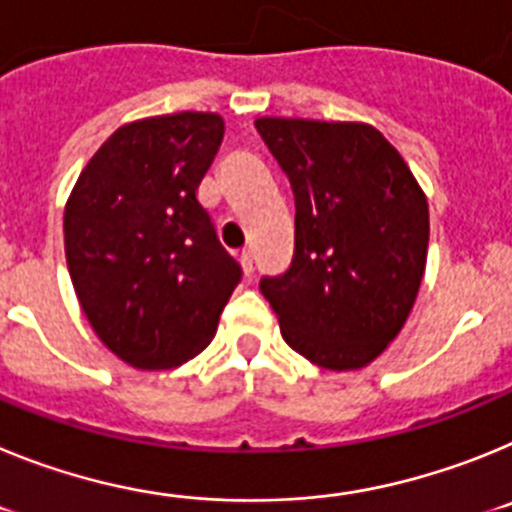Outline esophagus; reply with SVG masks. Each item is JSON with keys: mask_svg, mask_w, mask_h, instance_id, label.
<instances>
[{"mask_svg": "<svg viewBox=\"0 0 512 512\" xmlns=\"http://www.w3.org/2000/svg\"><path fill=\"white\" fill-rule=\"evenodd\" d=\"M241 266H243V274L251 277L253 274V253L251 251H241Z\"/></svg>", "mask_w": 512, "mask_h": 512, "instance_id": "obj_1", "label": "esophagus"}]
</instances>
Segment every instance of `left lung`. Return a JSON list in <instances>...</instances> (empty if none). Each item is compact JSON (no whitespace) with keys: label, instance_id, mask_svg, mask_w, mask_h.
Here are the masks:
<instances>
[{"label":"left lung","instance_id":"1","mask_svg":"<svg viewBox=\"0 0 512 512\" xmlns=\"http://www.w3.org/2000/svg\"><path fill=\"white\" fill-rule=\"evenodd\" d=\"M295 194V256L261 279L282 338L330 372L361 369L408 320L428 256V202L366 122L259 117Z\"/></svg>","mask_w":512,"mask_h":512}]
</instances>
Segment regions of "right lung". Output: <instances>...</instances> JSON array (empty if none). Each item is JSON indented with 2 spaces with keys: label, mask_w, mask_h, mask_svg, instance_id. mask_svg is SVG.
<instances>
[{
  "label": "right lung",
  "mask_w": 512,
  "mask_h": 512,
  "mask_svg": "<svg viewBox=\"0 0 512 512\" xmlns=\"http://www.w3.org/2000/svg\"><path fill=\"white\" fill-rule=\"evenodd\" d=\"M215 112L117 128L63 212L66 264L99 341L135 369H171L212 341L241 266L197 187L223 143Z\"/></svg>",
  "instance_id": "obj_1"
}]
</instances>
